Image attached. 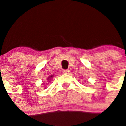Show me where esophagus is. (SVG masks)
I'll return each mask as SVG.
<instances>
[{"mask_svg": "<svg viewBox=\"0 0 126 126\" xmlns=\"http://www.w3.org/2000/svg\"><path fill=\"white\" fill-rule=\"evenodd\" d=\"M70 73L69 70H66V69H64L62 71V73L64 74H68L69 73Z\"/></svg>", "mask_w": 126, "mask_h": 126, "instance_id": "34e87169", "label": "esophagus"}]
</instances>
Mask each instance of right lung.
Segmentation results:
<instances>
[{
	"instance_id": "add662e5",
	"label": "right lung",
	"mask_w": 126,
	"mask_h": 126,
	"mask_svg": "<svg viewBox=\"0 0 126 126\" xmlns=\"http://www.w3.org/2000/svg\"><path fill=\"white\" fill-rule=\"evenodd\" d=\"M53 75H50V76H49V77H48V78H47V83H46V85H48V84H47V83H49L50 81H51V79L52 78H53ZM46 86H45V89L46 88Z\"/></svg>"
}]
</instances>
